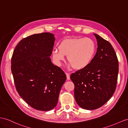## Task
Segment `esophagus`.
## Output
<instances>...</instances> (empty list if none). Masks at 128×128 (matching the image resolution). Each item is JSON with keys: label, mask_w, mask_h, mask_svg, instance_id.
<instances>
[{"label": "esophagus", "mask_w": 128, "mask_h": 128, "mask_svg": "<svg viewBox=\"0 0 128 128\" xmlns=\"http://www.w3.org/2000/svg\"><path fill=\"white\" fill-rule=\"evenodd\" d=\"M66 76H67V80H70V74L69 73H66Z\"/></svg>", "instance_id": "esophagus-1"}]
</instances>
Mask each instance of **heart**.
I'll return each instance as SVG.
<instances>
[{
	"mask_svg": "<svg viewBox=\"0 0 128 128\" xmlns=\"http://www.w3.org/2000/svg\"><path fill=\"white\" fill-rule=\"evenodd\" d=\"M58 49L52 51V58L60 65L67 56V60L73 68L81 70L86 67L92 61L96 52V46L91 38H68L60 43Z\"/></svg>",
	"mask_w": 128,
	"mask_h": 128,
	"instance_id": "obj_1",
	"label": "heart"
}]
</instances>
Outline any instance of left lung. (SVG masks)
Wrapping results in <instances>:
<instances>
[{
    "label": "left lung",
    "instance_id": "8db88e82",
    "mask_svg": "<svg viewBox=\"0 0 128 128\" xmlns=\"http://www.w3.org/2000/svg\"><path fill=\"white\" fill-rule=\"evenodd\" d=\"M96 52L86 67L70 75L74 96L80 107L86 110L100 108L112 96L116 88L118 61L111 43L94 34Z\"/></svg>",
    "mask_w": 128,
    "mask_h": 128
}]
</instances>
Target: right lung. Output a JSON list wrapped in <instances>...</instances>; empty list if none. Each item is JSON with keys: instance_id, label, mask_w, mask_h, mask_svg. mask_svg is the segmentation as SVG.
Listing matches in <instances>:
<instances>
[{"instance_id": "1", "label": "right lung", "mask_w": 128, "mask_h": 128, "mask_svg": "<svg viewBox=\"0 0 128 128\" xmlns=\"http://www.w3.org/2000/svg\"><path fill=\"white\" fill-rule=\"evenodd\" d=\"M55 37L43 32L24 38L16 46L11 58V72L20 97L37 110L47 111L57 105L66 76L52 64L50 56Z\"/></svg>"}]
</instances>
